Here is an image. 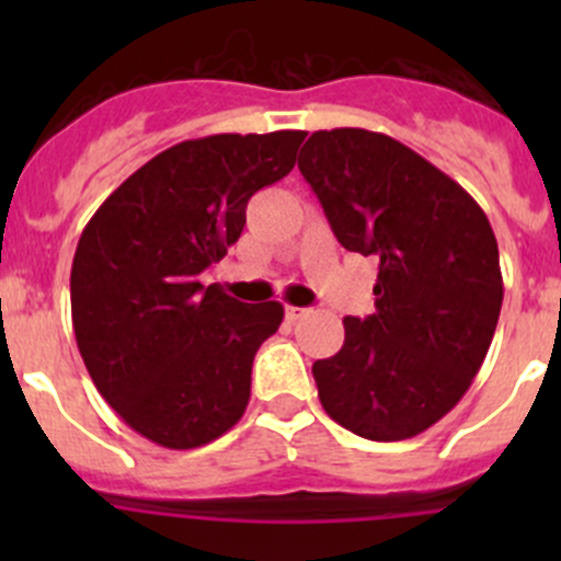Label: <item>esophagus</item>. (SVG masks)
I'll use <instances>...</instances> for the list:
<instances>
[{"label": "esophagus", "instance_id": "34e87169", "mask_svg": "<svg viewBox=\"0 0 561 561\" xmlns=\"http://www.w3.org/2000/svg\"><path fill=\"white\" fill-rule=\"evenodd\" d=\"M304 314H307V309H301V307H287V309H285V317H287V320H290V322L301 320Z\"/></svg>", "mask_w": 561, "mask_h": 561}]
</instances>
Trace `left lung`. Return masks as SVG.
Segmentation results:
<instances>
[{
  "instance_id": "1",
  "label": "left lung",
  "mask_w": 561,
  "mask_h": 561,
  "mask_svg": "<svg viewBox=\"0 0 561 561\" xmlns=\"http://www.w3.org/2000/svg\"><path fill=\"white\" fill-rule=\"evenodd\" d=\"M339 244L375 254V314L344 317V344L314 360L322 410L353 434L396 443L461 401L502 309V271L483 208L390 135L317 129L298 157Z\"/></svg>"
}]
</instances>
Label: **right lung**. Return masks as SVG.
Wrapping results in <instances>:
<instances>
[{"instance_id":"1","label":"right lung","mask_w":561,"mask_h":561,"mask_svg":"<svg viewBox=\"0 0 561 561\" xmlns=\"http://www.w3.org/2000/svg\"><path fill=\"white\" fill-rule=\"evenodd\" d=\"M307 133L208 135L138 168L78 241L72 328L94 386L140 437L190 450L244 415L252 360L279 301L241 304L201 274L228 254L247 203L285 179Z\"/></svg>"}]
</instances>
